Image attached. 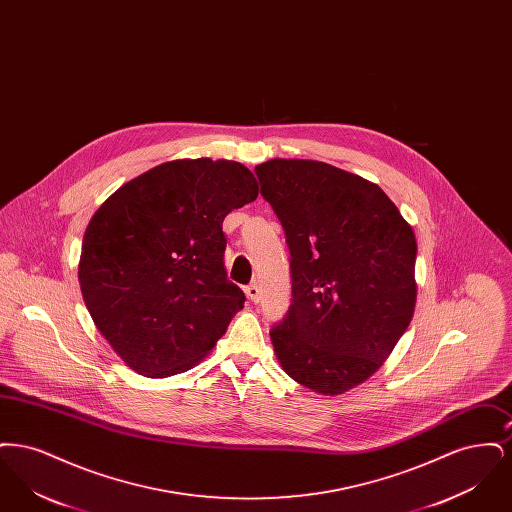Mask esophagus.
Masks as SVG:
<instances>
[{"label":"esophagus","mask_w":512,"mask_h":512,"mask_svg":"<svg viewBox=\"0 0 512 512\" xmlns=\"http://www.w3.org/2000/svg\"><path fill=\"white\" fill-rule=\"evenodd\" d=\"M245 295H247L253 303H257V301H259V288H257V284L245 286Z\"/></svg>","instance_id":"obj_1"}]
</instances>
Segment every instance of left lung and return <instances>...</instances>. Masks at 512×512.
<instances>
[{
	"label": "left lung",
	"instance_id": "obj_1",
	"mask_svg": "<svg viewBox=\"0 0 512 512\" xmlns=\"http://www.w3.org/2000/svg\"><path fill=\"white\" fill-rule=\"evenodd\" d=\"M255 172L292 253L274 353L301 386L340 395L384 365L411 324L413 228L378 184L328 163L270 159Z\"/></svg>",
	"mask_w": 512,
	"mask_h": 512
}]
</instances>
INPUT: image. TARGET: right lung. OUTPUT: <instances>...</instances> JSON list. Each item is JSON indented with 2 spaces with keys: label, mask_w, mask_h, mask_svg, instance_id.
I'll return each instance as SVG.
<instances>
[{
  "label": "right lung",
  "mask_w": 512,
  "mask_h": 512,
  "mask_svg": "<svg viewBox=\"0 0 512 512\" xmlns=\"http://www.w3.org/2000/svg\"><path fill=\"white\" fill-rule=\"evenodd\" d=\"M257 195L242 163L203 157L144 172L99 207L78 280L94 324L126 366L167 378L222 338L245 301L226 278L222 220Z\"/></svg>",
  "instance_id": "add662e5"
}]
</instances>
